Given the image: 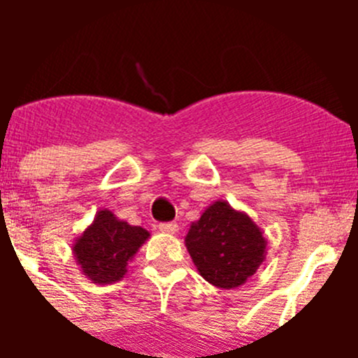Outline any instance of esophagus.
<instances>
[{
  "label": "esophagus",
  "instance_id": "34e87169",
  "mask_svg": "<svg viewBox=\"0 0 358 358\" xmlns=\"http://www.w3.org/2000/svg\"><path fill=\"white\" fill-rule=\"evenodd\" d=\"M159 229L163 231V233H170V235H173V233H177V231H179V224H177V222L161 224Z\"/></svg>",
  "mask_w": 358,
  "mask_h": 358
}]
</instances>
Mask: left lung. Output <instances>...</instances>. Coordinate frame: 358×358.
<instances>
[{
    "label": "left lung",
    "mask_w": 358,
    "mask_h": 358,
    "mask_svg": "<svg viewBox=\"0 0 358 358\" xmlns=\"http://www.w3.org/2000/svg\"><path fill=\"white\" fill-rule=\"evenodd\" d=\"M199 274L218 289L243 285L265 262L267 238L245 211L218 199L189 224L185 238Z\"/></svg>",
    "instance_id": "1"
}]
</instances>
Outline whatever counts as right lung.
Returning <instances> with one entry per match:
<instances>
[{
  "label": "right lung",
  "mask_w": 358,
  "mask_h": 358,
  "mask_svg": "<svg viewBox=\"0 0 358 358\" xmlns=\"http://www.w3.org/2000/svg\"><path fill=\"white\" fill-rule=\"evenodd\" d=\"M148 238L150 233L141 226H132L113 211L100 210L75 238L71 251L91 283L110 285L127 274L129 262Z\"/></svg>",
  "instance_id": "right-lung-1"
}]
</instances>
